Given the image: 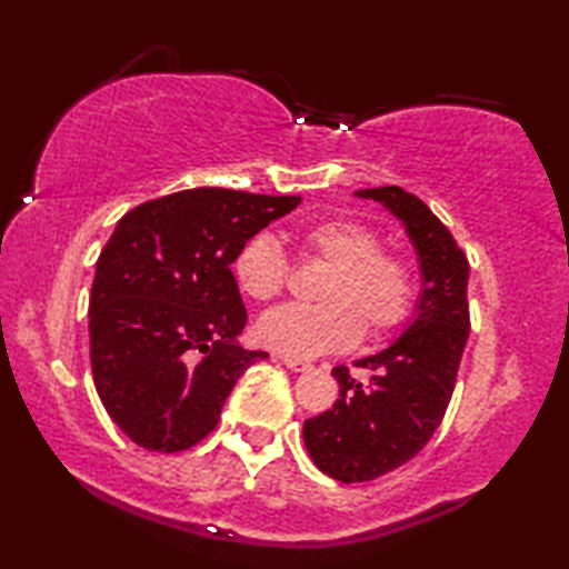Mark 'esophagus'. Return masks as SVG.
Segmentation results:
<instances>
[{
  "label": "esophagus",
  "mask_w": 569,
  "mask_h": 569,
  "mask_svg": "<svg viewBox=\"0 0 569 569\" xmlns=\"http://www.w3.org/2000/svg\"><path fill=\"white\" fill-rule=\"evenodd\" d=\"M281 362L291 369V372H306V369H311L309 362H303V359H293V357H281Z\"/></svg>",
  "instance_id": "obj_1"
}]
</instances>
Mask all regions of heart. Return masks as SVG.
I'll return each mask as SVG.
<instances>
[{
	"label": "heart",
	"mask_w": 569,
	"mask_h": 569,
	"mask_svg": "<svg viewBox=\"0 0 569 569\" xmlns=\"http://www.w3.org/2000/svg\"><path fill=\"white\" fill-rule=\"evenodd\" d=\"M301 256L329 266L319 306H281L256 323L258 339L283 357L309 359L345 351L362 337H382L410 313L415 278L408 260L380 250L372 230L347 218L301 224L293 232ZM238 288L252 301L283 291L288 260L273 236L260 232L232 260Z\"/></svg>",
	"instance_id": "b5f03b06"
}]
</instances>
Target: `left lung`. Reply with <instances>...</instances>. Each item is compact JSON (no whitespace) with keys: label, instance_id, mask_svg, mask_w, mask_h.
Segmentation results:
<instances>
[{"label":"left lung","instance_id":"8db88e82","mask_svg":"<svg viewBox=\"0 0 569 569\" xmlns=\"http://www.w3.org/2000/svg\"><path fill=\"white\" fill-rule=\"evenodd\" d=\"M380 202L410 238L420 268L412 321L390 347L359 359L369 385L333 367L339 400L303 422V443L331 479L372 481L408 463L443 420L468 339V260L430 207L400 187L355 192Z\"/></svg>","mask_w":569,"mask_h":569}]
</instances>
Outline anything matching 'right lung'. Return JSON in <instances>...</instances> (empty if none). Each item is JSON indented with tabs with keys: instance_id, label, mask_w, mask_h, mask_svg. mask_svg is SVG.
<instances>
[{
	"instance_id": "right-lung-1",
	"label": "right lung",
	"mask_w": 569,
	"mask_h": 569,
	"mask_svg": "<svg viewBox=\"0 0 569 569\" xmlns=\"http://www.w3.org/2000/svg\"><path fill=\"white\" fill-rule=\"evenodd\" d=\"M301 197L197 187L126 212L96 263L90 367L106 412L133 443L177 453L218 426L248 321L232 260Z\"/></svg>"
}]
</instances>
